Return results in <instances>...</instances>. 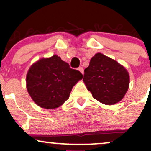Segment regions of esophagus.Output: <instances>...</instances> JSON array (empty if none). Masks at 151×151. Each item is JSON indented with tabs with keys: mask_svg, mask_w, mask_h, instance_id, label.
Instances as JSON below:
<instances>
[{
	"mask_svg": "<svg viewBox=\"0 0 151 151\" xmlns=\"http://www.w3.org/2000/svg\"><path fill=\"white\" fill-rule=\"evenodd\" d=\"M78 70L83 75V68H82V67H79V68H78Z\"/></svg>",
	"mask_w": 151,
	"mask_h": 151,
	"instance_id": "1",
	"label": "esophagus"
}]
</instances>
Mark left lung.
<instances>
[{
  "mask_svg": "<svg viewBox=\"0 0 151 151\" xmlns=\"http://www.w3.org/2000/svg\"><path fill=\"white\" fill-rule=\"evenodd\" d=\"M83 81L92 97L106 105L121 101L130 83L126 68L101 53L91 59L89 67L84 70Z\"/></svg>",
  "mask_w": 151,
  "mask_h": 151,
  "instance_id": "1",
  "label": "left lung"
}]
</instances>
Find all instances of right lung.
Segmentation results:
<instances>
[{
    "label": "right lung",
    "mask_w": 151,
    "mask_h": 151,
    "mask_svg": "<svg viewBox=\"0 0 151 151\" xmlns=\"http://www.w3.org/2000/svg\"><path fill=\"white\" fill-rule=\"evenodd\" d=\"M82 78L78 70L53 55L31 65L26 76L27 90L39 106L53 109L69 98L73 86Z\"/></svg>",
    "instance_id": "add662e5"
}]
</instances>
